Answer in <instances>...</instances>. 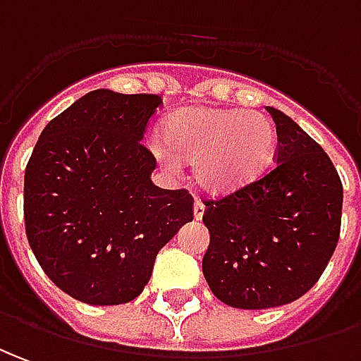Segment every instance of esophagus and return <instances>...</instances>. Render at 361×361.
I'll use <instances>...</instances> for the list:
<instances>
[{
    "instance_id": "esophagus-1",
    "label": "esophagus",
    "mask_w": 361,
    "mask_h": 361,
    "mask_svg": "<svg viewBox=\"0 0 361 361\" xmlns=\"http://www.w3.org/2000/svg\"><path fill=\"white\" fill-rule=\"evenodd\" d=\"M202 216H204V204L195 202V220H202Z\"/></svg>"
}]
</instances>
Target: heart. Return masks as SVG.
Returning <instances> with one entry per match:
<instances>
[{
	"mask_svg": "<svg viewBox=\"0 0 361 361\" xmlns=\"http://www.w3.org/2000/svg\"><path fill=\"white\" fill-rule=\"evenodd\" d=\"M163 145L153 155L166 169L190 163L195 183L208 195H233L269 166L277 133L267 116L243 109L188 106L163 123Z\"/></svg>",
	"mask_w": 361,
	"mask_h": 361,
	"instance_id": "1",
	"label": "heart"
}]
</instances>
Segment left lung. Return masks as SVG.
Wrapping results in <instances>:
<instances>
[{
	"instance_id": "obj_1",
	"label": "left lung",
	"mask_w": 361,
	"mask_h": 361,
	"mask_svg": "<svg viewBox=\"0 0 361 361\" xmlns=\"http://www.w3.org/2000/svg\"><path fill=\"white\" fill-rule=\"evenodd\" d=\"M275 166L242 190L204 200L210 245L202 259L208 287L235 309L289 305L320 279L336 250L342 180L330 157L283 111Z\"/></svg>"
}]
</instances>
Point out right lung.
<instances>
[{"label": "right lung", "mask_w": 361, "mask_h": 361, "mask_svg": "<svg viewBox=\"0 0 361 361\" xmlns=\"http://www.w3.org/2000/svg\"><path fill=\"white\" fill-rule=\"evenodd\" d=\"M155 94L94 90L47 123L25 169V232L47 277L86 305L141 295L159 250L192 222L188 190L153 185L141 139Z\"/></svg>", "instance_id": "right-lung-1"}]
</instances>
